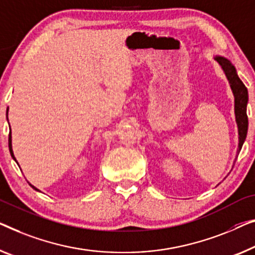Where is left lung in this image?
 Returning a JSON list of instances; mask_svg holds the SVG:
<instances>
[{
	"label": "left lung",
	"instance_id": "obj_1",
	"mask_svg": "<svg viewBox=\"0 0 255 255\" xmlns=\"http://www.w3.org/2000/svg\"><path fill=\"white\" fill-rule=\"evenodd\" d=\"M214 59L221 65L223 72L226 73V77L228 81L230 83L231 90H233L234 97H235V116H236V123L238 127V135H239V144L238 150H242L243 144L245 142L246 135H248V128H249V119L248 115H246V106H248L249 102V94L248 89L242 80L238 78L236 68L231 64L230 60H228L225 57L215 56Z\"/></svg>",
	"mask_w": 255,
	"mask_h": 255
}]
</instances>
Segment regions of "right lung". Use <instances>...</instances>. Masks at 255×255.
<instances>
[{
    "label": "right lung",
    "mask_w": 255,
    "mask_h": 255,
    "mask_svg": "<svg viewBox=\"0 0 255 255\" xmlns=\"http://www.w3.org/2000/svg\"><path fill=\"white\" fill-rule=\"evenodd\" d=\"M6 115H7V112H6ZM9 150H10V153H11V157H12L14 160H16V158H14V155H13V151H12V144H11V129H10V134H9ZM17 161V160H16ZM30 187H32L33 189H35L36 191H39V189H36L35 187H34V185H32V184H29Z\"/></svg>",
    "instance_id": "add662e5"
}]
</instances>
